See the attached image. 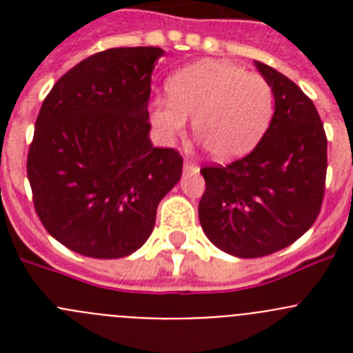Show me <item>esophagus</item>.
<instances>
[{
	"label": "esophagus",
	"mask_w": 353,
	"mask_h": 353,
	"mask_svg": "<svg viewBox=\"0 0 353 353\" xmlns=\"http://www.w3.org/2000/svg\"><path fill=\"white\" fill-rule=\"evenodd\" d=\"M199 168L196 166L194 162H189V161H185L183 162V171H198Z\"/></svg>",
	"instance_id": "obj_1"
}]
</instances>
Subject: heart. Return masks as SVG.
I'll return each instance as SVG.
<instances>
[{
	"label": "heart",
	"mask_w": 353,
	"mask_h": 353,
	"mask_svg": "<svg viewBox=\"0 0 353 353\" xmlns=\"http://www.w3.org/2000/svg\"><path fill=\"white\" fill-rule=\"evenodd\" d=\"M170 97H157L150 109L152 123L164 141L192 130L217 161L249 154L274 118V90L260 74L245 72L226 60H201L174 72L168 81Z\"/></svg>",
	"instance_id": "1"
}]
</instances>
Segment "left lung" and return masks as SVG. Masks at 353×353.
Instances as JSON below:
<instances>
[{"mask_svg": "<svg viewBox=\"0 0 353 353\" xmlns=\"http://www.w3.org/2000/svg\"><path fill=\"white\" fill-rule=\"evenodd\" d=\"M274 90V118L251 154L201 170L199 223L215 248L261 258L288 248L316 221L327 174V138L313 101L269 65L254 61Z\"/></svg>", "mask_w": 353, "mask_h": 353, "instance_id": "obj_1", "label": "left lung"}]
</instances>
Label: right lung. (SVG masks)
Here are the masks:
<instances>
[{"label": "right lung", "instance_id": "right-lung-1", "mask_svg": "<svg viewBox=\"0 0 353 353\" xmlns=\"http://www.w3.org/2000/svg\"><path fill=\"white\" fill-rule=\"evenodd\" d=\"M161 48H114L56 81L37 117L28 180L43 228L83 256L138 251L182 157L150 141L148 101Z\"/></svg>", "mask_w": 353, "mask_h": 353}]
</instances>
